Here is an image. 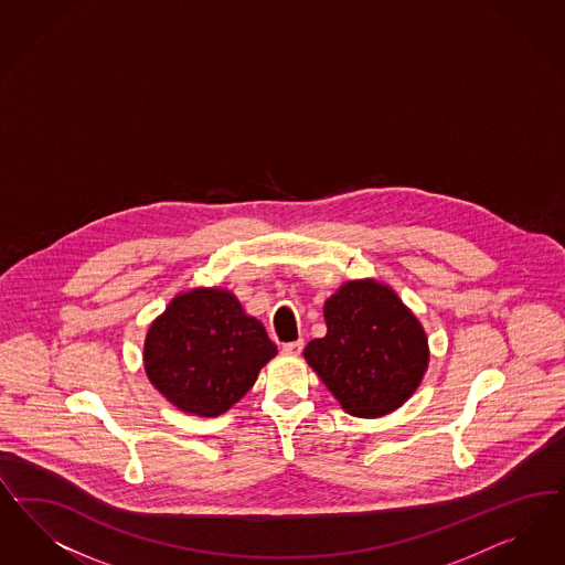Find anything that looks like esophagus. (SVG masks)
I'll list each match as a JSON object with an SVG mask.
<instances>
[{
  "label": "esophagus",
  "instance_id": "34e87169",
  "mask_svg": "<svg viewBox=\"0 0 565 565\" xmlns=\"http://www.w3.org/2000/svg\"><path fill=\"white\" fill-rule=\"evenodd\" d=\"M301 349H303V341H292V343H285V345H282V353H287V355H299Z\"/></svg>",
  "mask_w": 565,
  "mask_h": 565
}]
</instances>
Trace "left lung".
Here are the masks:
<instances>
[{
	"label": "left lung",
	"instance_id": "obj_1",
	"mask_svg": "<svg viewBox=\"0 0 565 565\" xmlns=\"http://www.w3.org/2000/svg\"><path fill=\"white\" fill-rule=\"evenodd\" d=\"M327 337L303 355L334 399L355 418L395 412L428 367V339L397 292L372 278L349 280L324 303Z\"/></svg>",
	"mask_w": 565,
	"mask_h": 565
}]
</instances>
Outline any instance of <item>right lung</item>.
Listing matches in <instances>:
<instances>
[{"label":"right lung","instance_id":"1","mask_svg":"<svg viewBox=\"0 0 565 565\" xmlns=\"http://www.w3.org/2000/svg\"><path fill=\"white\" fill-rule=\"evenodd\" d=\"M276 355L266 328L226 289L177 295L147 330V379L172 405L201 418L228 412Z\"/></svg>","mask_w":565,"mask_h":565}]
</instances>
